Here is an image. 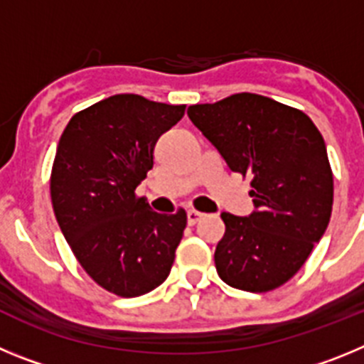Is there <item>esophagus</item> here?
<instances>
[{
    "label": "esophagus",
    "mask_w": 364,
    "mask_h": 364,
    "mask_svg": "<svg viewBox=\"0 0 364 364\" xmlns=\"http://www.w3.org/2000/svg\"><path fill=\"white\" fill-rule=\"evenodd\" d=\"M200 218H202L200 211H197V210H189L188 211V222H189V224H191V226H193V224H197V222L200 220Z\"/></svg>",
    "instance_id": "esophagus-1"
}]
</instances>
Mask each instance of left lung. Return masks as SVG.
Here are the masks:
<instances>
[{
  "instance_id": "obj_1",
  "label": "left lung",
  "mask_w": 364,
  "mask_h": 364,
  "mask_svg": "<svg viewBox=\"0 0 364 364\" xmlns=\"http://www.w3.org/2000/svg\"><path fill=\"white\" fill-rule=\"evenodd\" d=\"M188 117L231 171L252 178L257 211L220 215L218 277L253 294L275 290L301 269L330 222L333 175L323 134L301 109L253 92L191 105Z\"/></svg>"
}]
</instances>
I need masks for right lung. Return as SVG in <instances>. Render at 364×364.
Returning a JSON list of instances; mask_svg holds the SVG:
<instances>
[{
	"mask_svg": "<svg viewBox=\"0 0 364 364\" xmlns=\"http://www.w3.org/2000/svg\"><path fill=\"white\" fill-rule=\"evenodd\" d=\"M186 105L114 95L76 112L50 171V200L63 237L85 273L118 297L159 288L171 272L188 215L149 210L136 186L153 167L154 144Z\"/></svg>",
	"mask_w": 364,
	"mask_h": 364,
	"instance_id": "1",
	"label": "right lung"
}]
</instances>
